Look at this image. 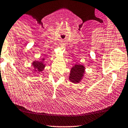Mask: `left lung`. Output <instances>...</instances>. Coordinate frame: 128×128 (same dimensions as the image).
<instances>
[{"mask_svg": "<svg viewBox=\"0 0 128 128\" xmlns=\"http://www.w3.org/2000/svg\"><path fill=\"white\" fill-rule=\"evenodd\" d=\"M85 72V67L81 64H75L71 68L69 79L74 83H79L84 76Z\"/></svg>", "mask_w": 128, "mask_h": 128, "instance_id": "1", "label": "left lung"}]
</instances>
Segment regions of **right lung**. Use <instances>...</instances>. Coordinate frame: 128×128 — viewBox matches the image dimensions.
Here are the masks:
<instances>
[{"label": "right lung", "instance_id": "right-lung-1", "mask_svg": "<svg viewBox=\"0 0 128 128\" xmlns=\"http://www.w3.org/2000/svg\"><path fill=\"white\" fill-rule=\"evenodd\" d=\"M44 60V59H42V61ZM32 66H33V67H34V72H36V71H38V72H42L44 69L45 67V64H44V62L42 61H34L32 63Z\"/></svg>", "mask_w": 128, "mask_h": 128}]
</instances>
